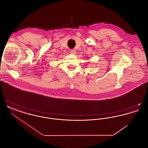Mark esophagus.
<instances>
[{"label":"esophagus","mask_w":148,"mask_h":148,"mask_svg":"<svg viewBox=\"0 0 148 148\" xmlns=\"http://www.w3.org/2000/svg\"><path fill=\"white\" fill-rule=\"evenodd\" d=\"M71 54H76V51H75V50L71 49Z\"/></svg>","instance_id":"esophagus-1"}]
</instances>
